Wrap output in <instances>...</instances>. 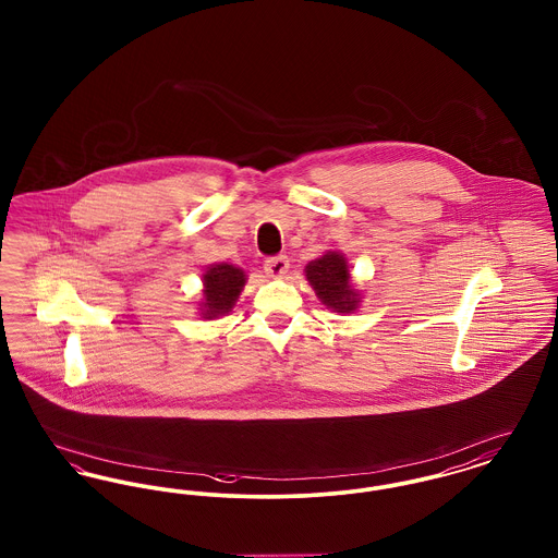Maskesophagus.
Listing matches in <instances>:
<instances>
[{
  "label": "esophagus",
  "instance_id": "obj_1",
  "mask_svg": "<svg viewBox=\"0 0 558 558\" xmlns=\"http://www.w3.org/2000/svg\"><path fill=\"white\" fill-rule=\"evenodd\" d=\"M265 274L271 278H282L289 271V257L287 255H278V257H269L263 263Z\"/></svg>",
  "mask_w": 558,
  "mask_h": 558
}]
</instances>
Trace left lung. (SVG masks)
Masks as SVG:
<instances>
[{
	"label": "left lung",
	"mask_w": 558,
	"mask_h": 558,
	"mask_svg": "<svg viewBox=\"0 0 558 558\" xmlns=\"http://www.w3.org/2000/svg\"><path fill=\"white\" fill-rule=\"evenodd\" d=\"M305 278L328 310L350 314L359 307L361 295L352 289L348 259L341 253L328 251L327 255L307 263Z\"/></svg>",
	"instance_id": "obj_1"
}]
</instances>
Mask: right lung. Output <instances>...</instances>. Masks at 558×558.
<instances>
[{
    "instance_id": "add662e5",
    "label": "right lung",
    "mask_w": 558,
    "mask_h": 558,
    "mask_svg": "<svg viewBox=\"0 0 558 558\" xmlns=\"http://www.w3.org/2000/svg\"><path fill=\"white\" fill-rule=\"evenodd\" d=\"M202 282H204V291H202L204 299L199 307L202 318L213 320L231 312L238 295L244 289L246 274L230 263H215L206 267Z\"/></svg>"
}]
</instances>
